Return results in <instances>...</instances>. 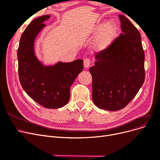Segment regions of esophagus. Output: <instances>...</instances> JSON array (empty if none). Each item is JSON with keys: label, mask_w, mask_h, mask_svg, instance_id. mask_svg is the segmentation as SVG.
<instances>
[{"label": "esophagus", "mask_w": 160, "mask_h": 160, "mask_svg": "<svg viewBox=\"0 0 160 160\" xmlns=\"http://www.w3.org/2000/svg\"><path fill=\"white\" fill-rule=\"evenodd\" d=\"M91 65V60L89 58H86L84 60V66L86 68H88Z\"/></svg>", "instance_id": "1"}]
</instances>
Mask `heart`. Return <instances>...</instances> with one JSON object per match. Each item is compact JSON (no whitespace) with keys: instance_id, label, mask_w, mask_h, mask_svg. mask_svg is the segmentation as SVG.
Returning a JSON list of instances; mask_svg holds the SVG:
<instances>
[{"instance_id":"1","label":"heart","mask_w":160,"mask_h":160,"mask_svg":"<svg viewBox=\"0 0 160 160\" xmlns=\"http://www.w3.org/2000/svg\"><path fill=\"white\" fill-rule=\"evenodd\" d=\"M104 25V23H99L97 24L93 29L94 34L101 31L95 43V48L98 51H102L107 49L112 43L118 31L116 24L112 22H108L105 26Z\"/></svg>"}]
</instances>
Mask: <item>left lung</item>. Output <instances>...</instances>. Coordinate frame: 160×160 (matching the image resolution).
Returning a JSON list of instances; mask_svg holds the SVG:
<instances>
[{"label":"left lung","mask_w":160,"mask_h":160,"mask_svg":"<svg viewBox=\"0 0 160 160\" xmlns=\"http://www.w3.org/2000/svg\"><path fill=\"white\" fill-rule=\"evenodd\" d=\"M122 32L107 49L95 55L92 76V99L101 109L123 108L142 87L145 78L144 53L136 27L120 15Z\"/></svg>","instance_id":"left-lung-1"}]
</instances>
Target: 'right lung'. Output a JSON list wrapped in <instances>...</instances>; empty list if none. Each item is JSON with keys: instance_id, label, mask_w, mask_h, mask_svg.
Returning <instances> with one entry per match:
<instances>
[{"instance_id": "1", "label": "right lung", "mask_w": 160, "mask_h": 160, "mask_svg": "<svg viewBox=\"0 0 160 160\" xmlns=\"http://www.w3.org/2000/svg\"><path fill=\"white\" fill-rule=\"evenodd\" d=\"M50 18H37L23 31L18 50V72L21 85L31 99L44 107L59 108L68 103L70 88L84 66L82 59L44 66L37 58L34 40Z\"/></svg>"}]
</instances>
